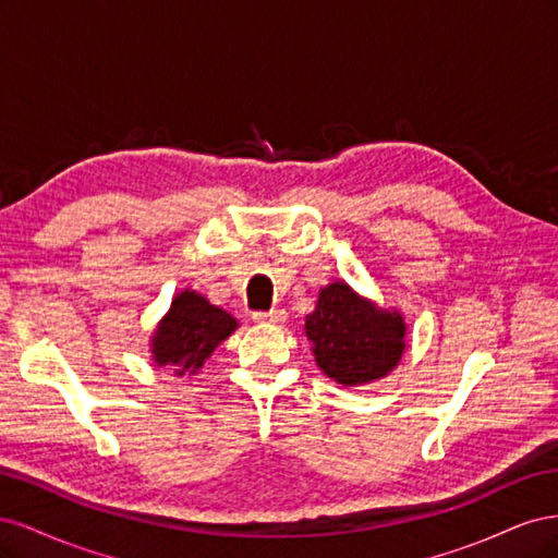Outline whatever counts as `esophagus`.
Masks as SVG:
<instances>
[{
  "instance_id": "34e87169",
  "label": "esophagus",
  "mask_w": 558,
  "mask_h": 558,
  "mask_svg": "<svg viewBox=\"0 0 558 558\" xmlns=\"http://www.w3.org/2000/svg\"><path fill=\"white\" fill-rule=\"evenodd\" d=\"M256 324H279V320L286 318L283 310H269V312H253L251 316Z\"/></svg>"
}]
</instances>
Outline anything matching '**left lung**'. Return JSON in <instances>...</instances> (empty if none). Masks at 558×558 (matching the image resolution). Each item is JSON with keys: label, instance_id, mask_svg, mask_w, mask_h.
<instances>
[{"label": "left lung", "instance_id": "8db88e82", "mask_svg": "<svg viewBox=\"0 0 558 558\" xmlns=\"http://www.w3.org/2000/svg\"><path fill=\"white\" fill-rule=\"evenodd\" d=\"M305 335L318 367L344 386L386 377L404 349L402 316L369 305L344 281L320 291L316 310L305 318Z\"/></svg>", "mask_w": 558, "mask_h": 558}]
</instances>
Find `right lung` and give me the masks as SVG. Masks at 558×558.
Instances as JSON below:
<instances>
[{"mask_svg": "<svg viewBox=\"0 0 558 558\" xmlns=\"http://www.w3.org/2000/svg\"><path fill=\"white\" fill-rule=\"evenodd\" d=\"M234 328L238 320L228 312L193 291H183L156 330L154 359L158 365H177L179 375H195Z\"/></svg>", "mask_w": 558, "mask_h": 558, "instance_id": "right-lung-1", "label": "right lung"}]
</instances>
